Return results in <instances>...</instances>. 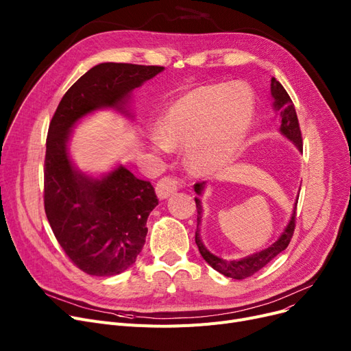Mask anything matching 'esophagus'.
Returning a JSON list of instances; mask_svg holds the SVG:
<instances>
[{
  "instance_id": "esophagus-1",
  "label": "esophagus",
  "mask_w": 351,
  "mask_h": 351,
  "mask_svg": "<svg viewBox=\"0 0 351 351\" xmlns=\"http://www.w3.org/2000/svg\"><path fill=\"white\" fill-rule=\"evenodd\" d=\"M180 183H182V182L178 180V179H175V178H169V176L162 178V179L158 182V185H156V188H155L158 197H159V199H168L169 196H172V195L179 189Z\"/></svg>"
}]
</instances>
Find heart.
Listing matches in <instances>:
<instances>
[{"instance_id": "b5f03b06", "label": "heart", "mask_w": 351, "mask_h": 351, "mask_svg": "<svg viewBox=\"0 0 351 351\" xmlns=\"http://www.w3.org/2000/svg\"><path fill=\"white\" fill-rule=\"evenodd\" d=\"M256 112L253 90L241 82L193 88L163 110L152 149L166 154L185 146V156L197 173L222 171L245 146Z\"/></svg>"}]
</instances>
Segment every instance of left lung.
Masks as SVG:
<instances>
[{
    "instance_id": "obj_1",
    "label": "left lung",
    "mask_w": 351,
    "mask_h": 351,
    "mask_svg": "<svg viewBox=\"0 0 351 351\" xmlns=\"http://www.w3.org/2000/svg\"><path fill=\"white\" fill-rule=\"evenodd\" d=\"M270 81H271L270 92H271V98H273V109L280 117L279 132L285 138H287L290 142H293L294 146H296L299 149V152H303L302 132H300V128H299V119H298L296 109H294V105H293L289 94L286 92V89L283 88V85L276 78H271ZM193 188H195L196 195L202 196V193H204V191L206 188V182L196 183ZM195 202H196V209H197V228H196V234H195V242L199 247V252H200L202 257H204V259L215 270H217L219 273H222L223 276H226V278L236 279V280H242V279L250 278V276H253L256 271H259L262 267H265L267 263H270L280 252H283L290 243V239H291L293 232H294V225H296L294 222H296L298 200H296V204H294V209H293V213L290 216L289 223L286 225L285 230L280 233L278 241H276L273 245H270L267 249H263V250L253 253L250 256L242 257V259L228 261V259H223V257H219V256L213 254L212 252H209L205 247L204 242H202V237H200L202 202H200L199 197H195Z\"/></svg>"
}]
</instances>
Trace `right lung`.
I'll return each instance as SVG.
<instances>
[{
  "mask_svg": "<svg viewBox=\"0 0 351 351\" xmlns=\"http://www.w3.org/2000/svg\"><path fill=\"white\" fill-rule=\"evenodd\" d=\"M163 66L102 62L90 68L62 97L49 123L44 165V205L51 229L72 263L90 276H115L131 267L158 205L151 182L123 165L92 176L73 165L68 143L86 115L114 109L134 118L132 90Z\"/></svg>",
  "mask_w": 351,
  "mask_h": 351,
  "instance_id": "right-lung-1",
  "label": "right lung"
}]
</instances>
